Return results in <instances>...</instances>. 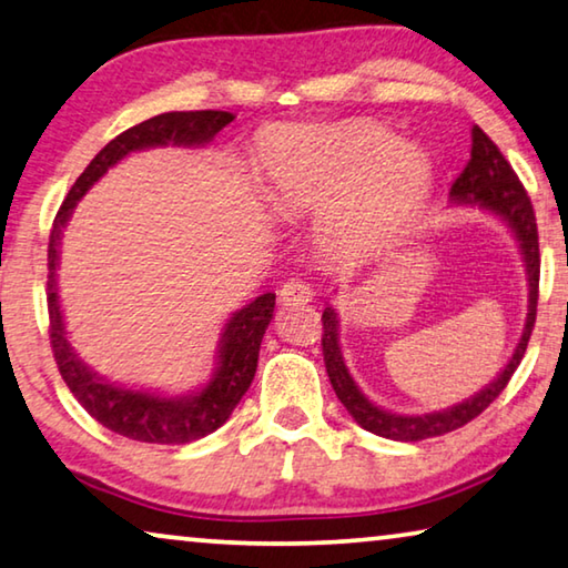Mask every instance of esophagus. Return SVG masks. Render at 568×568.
I'll return each instance as SVG.
<instances>
[{"label":"esophagus","instance_id":"1","mask_svg":"<svg viewBox=\"0 0 568 568\" xmlns=\"http://www.w3.org/2000/svg\"><path fill=\"white\" fill-rule=\"evenodd\" d=\"M311 298H313V287L303 281H287L281 287L283 306H306Z\"/></svg>","mask_w":568,"mask_h":568}]
</instances>
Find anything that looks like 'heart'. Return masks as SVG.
I'll return each mask as SVG.
<instances>
[{"label": "heart", "mask_w": 568, "mask_h": 568, "mask_svg": "<svg viewBox=\"0 0 568 568\" xmlns=\"http://www.w3.org/2000/svg\"><path fill=\"white\" fill-rule=\"evenodd\" d=\"M260 158L267 191L283 206L328 203L321 236L336 252H362L390 234L434 178L426 152L377 122L283 126L267 134Z\"/></svg>", "instance_id": "heart-1"}]
</instances>
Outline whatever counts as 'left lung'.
Instances as JSON below:
<instances>
[{"label": "left lung", "instance_id": "8db88e82", "mask_svg": "<svg viewBox=\"0 0 568 568\" xmlns=\"http://www.w3.org/2000/svg\"><path fill=\"white\" fill-rule=\"evenodd\" d=\"M452 201L462 203V206H479L481 211H489V214L503 219V222L510 226V232L520 244L528 273L526 326H523L520 342L515 346L510 362H507L505 369L485 387V390L467 397V400L459 405H452V408L423 413V416H400V413L379 408V405L372 403L369 397L359 390V385L354 383V377L344 365L342 346H338V316L336 311L328 306L324 311V316H321V321H324L321 346H324V362L334 393L362 428L383 438H393V442H423V438L444 436L448 430L467 426L469 420L477 418L479 413L505 390V385L510 383L513 372L518 369L523 354L528 349L532 324H536L540 275L536 214H532V203L510 163H507L503 152L497 150L495 142L489 140L479 126L471 130V158L467 168H464L452 185Z\"/></svg>", "mask_w": 568, "mask_h": 568}]
</instances>
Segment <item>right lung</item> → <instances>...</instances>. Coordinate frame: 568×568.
Returning a JSON list of instances; mask_svg holds the SVG:
<instances>
[{
  "instance_id": "right-lung-1",
  "label": "right lung",
  "mask_w": 568,
  "mask_h": 568,
  "mask_svg": "<svg viewBox=\"0 0 568 568\" xmlns=\"http://www.w3.org/2000/svg\"><path fill=\"white\" fill-rule=\"evenodd\" d=\"M232 120L234 114L214 112V109H203V112H168L116 134L109 145L99 150V155L87 165V171L75 178L63 206L58 209L53 230H50L48 318L55 365L61 369L68 390L83 405V410L91 418H97L104 428L132 438V442L191 444L214 434L219 426L230 420L236 403L242 400V395L247 393L252 379H255L262 336H265V328L273 321L275 293H262L260 298L232 313V318L224 324L222 338H219L216 372L201 390L175 397L148 390H130V387L109 383L106 377L97 375L87 362H81L71 342H68L55 283L61 234L73 214L75 203L87 196V191L109 168H114L130 152L163 145L201 148L214 140Z\"/></svg>"
}]
</instances>
